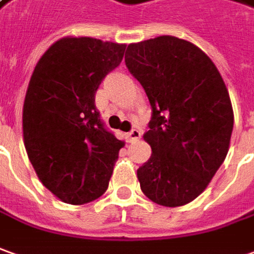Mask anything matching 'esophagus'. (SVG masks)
I'll return each mask as SVG.
<instances>
[{"label": "esophagus", "instance_id": "34e87169", "mask_svg": "<svg viewBox=\"0 0 254 254\" xmlns=\"http://www.w3.org/2000/svg\"><path fill=\"white\" fill-rule=\"evenodd\" d=\"M141 136V132L139 129H132L130 132H127V141H136L139 137Z\"/></svg>", "mask_w": 254, "mask_h": 254}]
</instances>
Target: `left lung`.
<instances>
[{"instance_id":"obj_1","label":"left lung","mask_w":254,"mask_h":254,"mask_svg":"<svg viewBox=\"0 0 254 254\" xmlns=\"http://www.w3.org/2000/svg\"><path fill=\"white\" fill-rule=\"evenodd\" d=\"M125 64L151 105L143 136L151 157L137 170L141 192L160 206L188 204L228 153L234 111L227 86L199 47L172 36L129 44Z\"/></svg>"}]
</instances>
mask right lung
Listing matches in <instances>:
<instances>
[{
  "label": "right lung",
  "instance_id": "add662e5",
  "mask_svg": "<svg viewBox=\"0 0 254 254\" xmlns=\"http://www.w3.org/2000/svg\"><path fill=\"white\" fill-rule=\"evenodd\" d=\"M125 44L90 37L54 43L37 62L23 104V137L41 184L62 201L84 204L108 188L124 141L105 127L96 91Z\"/></svg>",
  "mask_w": 254,
  "mask_h": 254
}]
</instances>
